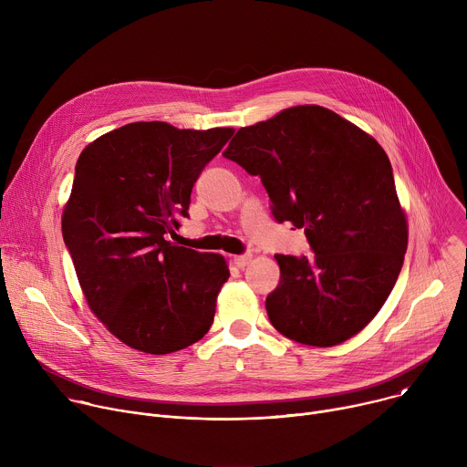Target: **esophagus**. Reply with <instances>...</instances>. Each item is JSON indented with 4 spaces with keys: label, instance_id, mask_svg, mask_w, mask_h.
Returning a JSON list of instances; mask_svg holds the SVG:
<instances>
[{
    "label": "esophagus",
    "instance_id": "esophagus-1",
    "mask_svg": "<svg viewBox=\"0 0 467 467\" xmlns=\"http://www.w3.org/2000/svg\"><path fill=\"white\" fill-rule=\"evenodd\" d=\"M249 262H251V254H238V256H234V264L238 265V268H245Z\"/></svg>",
    "mask_w": 467,
    "mask_h": 467
}]
</instances>
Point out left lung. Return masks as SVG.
I'll use <instances>...</instances> for the list:
<instances>
[{"instance_id": "obj_1", "label": "left lung", "mask_w": 467, "mask_h": 467, "mask_svg": "<svg viewBox=\"0 0 467 467\" xmlns=\"http://www.w3.org/2000/svg\"><path fill=\"white\" fill-rule=\"evenodd\" d=\"M223 157L260 175L277 222H290L314 249L275 254L281 283L265 299L283 337L338 346L377 316L409 245L391 164L380 144L340 114L297 105L238 129Z\"/></svg>"}]
</instances>
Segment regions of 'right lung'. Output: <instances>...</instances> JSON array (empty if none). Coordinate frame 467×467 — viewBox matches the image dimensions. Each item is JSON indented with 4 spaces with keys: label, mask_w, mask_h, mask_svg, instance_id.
I'll use <instances>...</instances> for the list:
<instances>
[{
    "label": "right lung",
    "mask_w": 467,
    "mask_h": 467,
    "mask_svg": "<svg viewBox=\"0 0 467 467\" xmlns=\"http://www.w3.org/2000/svg\"><path fill=\"white\" fill-rule=\"evenodd\" d=\"M233 127L135 121L90 142L76 164L62 236L94 316L125 346L168 355L202 340L229 279L218 253L168 240L199 173Z\"/></svg>",
    "instance_id": "right-lung-1"
}]
</instances>
